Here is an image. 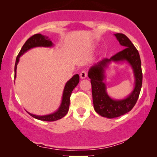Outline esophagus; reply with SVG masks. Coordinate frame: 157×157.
<instances>
[{"mask_svg":"<svg viewBox=\"0 0 157 157\" xmlns=\"http://www.w3.org/2000/svg\"><path fill=\"white\" fill-rule=\"evenodd\" d=\"M87 77V73L86 71H82L81 72L80 74V78L81 79H83V78H86Z\"/></svg>","mask_w":157,"mask_h":157,"instance_id":"esophagus-1","label":"esophagus"}]
</instances>
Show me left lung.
Wrapping results in <instances>:
<instances>
[{"label": "left lung", "instance_id": "obj_1", "mask_svg": "<svg viewBox=\"0 0 157 157\" xmlns=\"http://www.w3.org/2000/svg\"><path fill=\"white\" fill-rule=\"evenodd\" d=\"M114 36L120 45L125 48L110 59L98 61L88 72V76L91 79L94 110L100 116L108 119L119 117L132 110L138 100L142 86L141 63L138 51L124 34L116 33ZM112 62L126 63L132 68L134 74L135 87L125 98L116 100L107 93L105 71Z\"/></svg>", "mask_w": 157, "mask_h": 157}]
</instances>
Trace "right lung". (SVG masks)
<instances>
[{"label":"right lung","instance_id":"add662e5","mask_svg":"<svg viewBox=\"0 0 157 157\" xmlns=\"http://www.w3.org/2000/svg\"><path fill=\"white\" fill-rule=\"evenodd\" d=\"M54 46V44H53L52 41L51 40V38H49L48 36H44L40 33L35 34L31 38H29L23 45L22 48L21 49L20 52H19L18 56L16 60V64H15V78H16V69L17 65H18L20 57L21 56L24 54L25 52L29 51L30 49L36 48V47H46V48H51V47ZM79 83V75L75 74L74 76L71 79H69L67 82L66 83L65 86H64L63 94H62V99L61 104L58 109L54 112L49 113L47 115H36L33 113L29 112L30 115L32 117L35 118L36 119L41 120L44 121H54L56 120L61 119V118L65 117L66 113H68V109H69L70 105V96L71 95L73 90L75 89V87L78 85Z\"/></svg>","mask_w":157,"mask_h":157}]
</instances>
